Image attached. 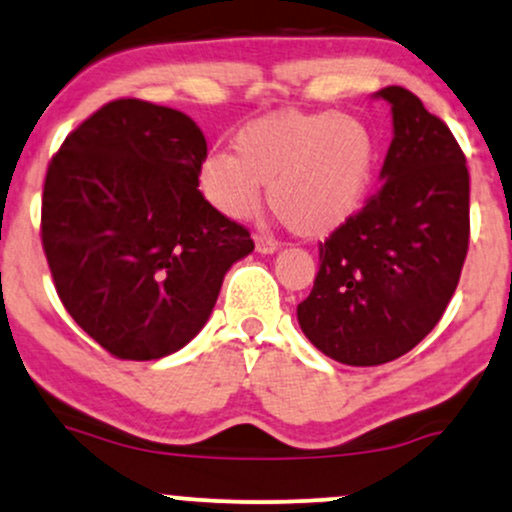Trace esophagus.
I'll use <instances>...</instances> for the list:
<instances>
[{
    "label": "esophagus",
    "mask_w": 512,
    "mask_h": 512,
    "mask_svg": "<svg viewBox=\"0 0 512 512\" xmlns=\"http://www.w3.org/2000/svg\"><path fill=\"white\" fill-rule=\"evenodd\" d=\"M254 242H256L258 254H273V251L278 249V242L266 237V234H254Z\"/></svg>",
    "instance_id": "34e87169"
}]
</instances>
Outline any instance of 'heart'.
<instances>
[{"mask_svg": "<svg viewBox=\"0 0 512 512\" xmlns=\"http://www.w3.org/2000/svg\"><path fill=\"white\" fill-rule=\"evenodd\" d=\"M374 167V138L362 119L338 112H282L244 126L234 155L210 150L198 167V189L230 220L261 203L299 237H323L359 208Z\"/></svg>", "mask_w": 512, "mask_h": 512, "instance_id": "1", "label": "heart"}]
</instances>
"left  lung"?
Here are the masks:
<instances>
[{
	"mask_svg": "<svg viewBox=\"0 0 512 512\" xmlns=\"http://www.w3.org/2000/svg\"><path fill=\"white\" fill-rule=\"evenodd\" d=\"M393 107L381 186L318 244L311 294L297 306L304 335L350 366L393 362L441 321L470 246V172L443 119L407 88Z\"/></svg>",
	"mask_w": 512,
	"mask_h": 512,
	"instance_id": "left-lung-1",
	"label": "left lung"
}]
</instances>
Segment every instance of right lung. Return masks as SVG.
Returning <instances> with one entry per match:
<instances>
[{"instance_id":"right-lung-1","label":"right lung","mask_w":512,"mask_h":512,"mask_svg":"<svg viewBox=\"0 0 512 512\" xmlns=\"http://www.w3.org/2000/svg\"><path fill=\"white\" fill-rule=\"evenodd\" d=\"M206 155L184 112L122 98L78 124L47 165L40 237L54 290L112 357L182 350L232 263L254 251L251 232L198 191Z\"/></svg>"}]
</instances>
